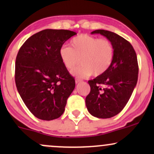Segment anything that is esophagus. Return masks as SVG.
Returning <instances> with one entry per match:
<instances>
[{"mask_svg":"<svg viewBox=\"0 0 154 154\" xmlns=\"http://www.w3.org/2000/svg\"><path fill=\"white\" fill-rule=\"evenodd\" d=\"M81 81H82V80H81V79H75V82L77 83H77L80 82Z\"/></svg>","mask_w":154,"mask_h":154,"instance_id":"esophagus-1","label":"esophagus"}]
</instances>
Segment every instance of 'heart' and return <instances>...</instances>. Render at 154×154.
Here are the masks:
<instances>
[{
    "mask_svg": "<svg viewBox=\"0 0 154 154\" xmlns=\"http://www.w3.org/2000/svg\"><path fill=\"white\" fill-rule=\"evenodd\" d=\"M114 49L108 39L82 34L72 38L70 46L63 45L59 50V56L65 67L72 70L78 77H86L93 74L98 76L109 69L113 61Z\"/></svg>",
    "mask_w": 154,
    "mask_h": 154,
    "instance_id": "obj_1",
    "label": "heart"
}]
</instances>
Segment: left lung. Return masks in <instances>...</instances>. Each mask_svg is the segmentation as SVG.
Listing matches in <instances>:
<instances>
[{"label":"left lung","mask_w":154,"mask_h":154,"mask_svg":"<svg viewBox=\"0 0 154 154\" xmlns=\"http://www.w3.org/2000/svg\"><path fill=\"white\" fill-rule=\"evenodd\" d=\"M91 34L106 37L114 49V59L109 69L88 81L91 92L85 99L91 115L107 119L122 110L135 89L138 76L137 56L131 44L116 33L97 29Z\"/></svg>","instance_id":"1"}]
</instances>
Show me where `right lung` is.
Returning a JSON list of instances; mask_svg holds the SVG:
<instances>
[{
    "instance_id": "1",
    "label": "right lung",
    "mask_w": 154,
    "mask_h": 154,
    "mask_svg": "<svg viewBox=\"0 0 154 154\" xmlns=\"http://www.w3.org/2000/svg\"><path fill=\"white\" fill-rule=\"evenodd\" d=\"M77 34L47 29L32 35L19 49L15 64L17 91L35 116L50 121L63 114L75 80L63 64L59 50Z\"/></svg>"
}]
</instances>
